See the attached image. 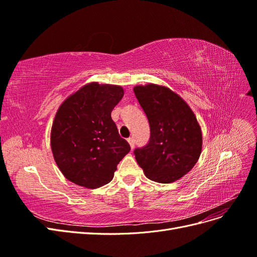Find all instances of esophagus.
<instances>
[{
  "label": "esophagus",
  "instance_id": "obj_1",
  "mask_svg": "<svg viewBox=\"0 0 257 257\" xmlns=\"http://www.w3.org/2000/svg\"><path fill=\"white\" fill-rule=\"evenodd\" d=\"M127 143L130 144V146H131V149L133 150L134 149V147H135V142H134V139L133 138H128L127 139Z\"/></svg>",
  "mask_w": 257,
  "mask_h": 257
}]
</instances>
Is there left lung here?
I'll return each mask as SVG.
<instances>
[{
  "instance_id": "8db88e82",
  "label": "left lung",
  "mask_w": 257,
  "mask_h": 257,
  "mask_svg": "<svg viewBox=\"0 0 257 257\" xmlns=\"http://www.w3.org/2000/svg\"><path fill=\"white\" fill-rule=\"evenodd\" d=\"M134 93L150 124V142L134 151L148 179L172 183L195 166L203 135L199 123L185 100L165 85H136Z\"/></svg>"
}]
</instances>
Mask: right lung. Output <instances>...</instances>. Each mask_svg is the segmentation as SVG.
Segmentation results:
<instances>
[{
    "instance_id": "1",
    "label": "right lung",
    "mask_w": 257,
    "mask_h": 257,
    "mask_svg": "<svg viewBox=\"0 0 257 257\" xmlns=\"http://www.w3.org/2000/svg\"><path fill=\"white\" fill-rule=\"evenodd\" d=\"M123 95L120 85L89 82L60 105L50 145L53 159L67 180L87 189L112 180L116 165L131 150L111 119Z\"/></svg>"
}]
</instances>
